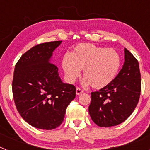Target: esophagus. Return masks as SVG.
<instances>
[{
  "instance_id": "1",
  "label": "esophagus",
  "mask_w": 150,
  "mask_h": 150,
  "mask_svg": "<svg viewBox=\"0 0 150 150\" xmlns=\"http://www.w3.org/2000/svg\"><path fill=\"white\" fill-rule=\"evenodd\" d=\"M76 93L77 95H81L82 93H83V90L82 89V88H80L78 87V88H76Z\"/></svg>"
}]
</instances>
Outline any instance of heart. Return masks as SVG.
Segmentation results:
<instances>
[{
    "instance_id": "obj_1",
    "label": "heart",
    "mask_w": 150,
    "mask_h": 150,
    "mask_svg": "<svg viewBox=\"0 0 150 150\" xmlns=\"http://www.w3.org/2000/svg\"><path fill=\"white\" fill-rule=\"evenodd\" d=\"M121 66V57L113 49H106L91 43H79L71 55L62 59V67L67 80L73 83L83 70L84 83L95 89L110 84Z\"/></svg>"
}]
</instances>
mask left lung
Segmentation results:
<instances>
[{
  "mask_svg": "<svg viewBox=\"0 0 150 150\" xmlns=\"http://www.w3.org/2000/svg\"><path fill=\"white\" fill-rule=\"evenodd\" d=\"M122 68L110 85L91 93L88 112L100 127L117 125L127 120L137 105L141 91L138 62L124 49Z\"/></svg>",
  "mask_w": 150,
  "mask_h": 150,
  "instance_id": "obj_1",
  "label": "left lung"
}]
</instances>
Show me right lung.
<instances>
[{"instance_id":"right-lung-1","label":"right lung","mask_w":150,"mask_h":150,"mask_svg":"<svg viewBox=\"0 0 150 150\" xmlns=\"http://www.w3.org/2000/svg\"><path fill=\"white\" fill-rule=\"evenodd\" d=\"M61 43L59 40L37 45L25 52L15 66L12 88L16 107L22 119L34 128L59 127L76 96L75 86L64 83L57 66L50 62Z\"/></svg>"}]
</instances>
